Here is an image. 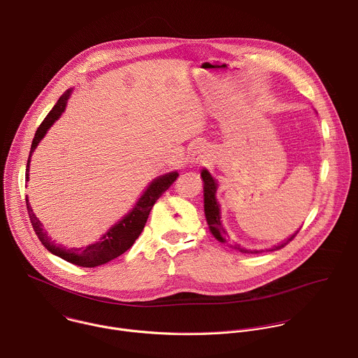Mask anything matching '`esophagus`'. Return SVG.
<instances>
[{
	"mask_svg": "<svg viewBox=\"0 0 358 358\" xmlns=\"http://www.w3.org/2000/svg\"><path fill=\"white\" fill-rule=\"evenodd\" d=\"M194 163H196V164H205V163H208V156H206L205 152H202V149H199V150L195 152V155H194Z\"/></svg>",
	"mask_w": 358,
	"mask_h": 358,
	"instance_id": "1",
	"label": "esophagus"
}]
</instances>
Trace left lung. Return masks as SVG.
Instances as JSON below:
<instances>
[{
    "instance_id": "8db88e82",
    "label": "left lung",
    "mask_w": 358,
    "mask_h": 358,
    "mask_svg": "<svg viewBox=\"0 0 358 358\" xmlns=\"http://www.w3.org/2000/svg\"><path fill=\"white\" fill-rule=\"evenodd\" d=\"M202 176V180H203V196H205V216H206V222L209 224V229L212 231V234L220 241V243H224L227 244L230 248L236 250V251H240L243 254H261L262 251H250V250H245V248H241L238 244H233V243H229L227 241V236H226V231L223 229V224L220 222V209H219V203L216 201V189H217V184L216 181L213 180V177L208 173V170H203L201 173ZM299 233V231H297ZM293 234L290 238H287L286 241H283L282 244H278L275 245L273 248H271L269 251H276V250H280V248H285L296 236Z\"/></svg>"
}]
</instances>
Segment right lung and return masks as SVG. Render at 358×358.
<instances>
[{
	"label": "right lung",
	"mask_w": 358,
	"mask_h": 358,
	"mask_svg": "<svg viewBox=\"0 0 358 358\" xmlns=\"http://www.w3.org/2000/svg\"><path fill=\"white\" fill-rule=\"evenodd\" d=\"M71 94V90H66L55 103V106L50 110V113L45 115V118L41 121V124L38 125L34 138L31 141V146H30V153H29V159H27V164H26V180H29V163H30V156L33 153V150L36 149L37 143L43 139V136L45 135L47 129L54 124L55 120L59 118V115L64 113L65 106H66V100ZM178 173H169L157 180H155L149 188L145 191V194L141 196V199L138 201L136 206L134 208L132 212H129L121 222H118L115 226H113L101 238L99 243H94L92 245H87L85 248H66L58 244H54L51 241V238L47 236V233L43 230L41 223L38 222V219L36 217V215L33 213L30 203L26 198V209L29 213V219L30 223L34 229L36 236L38 237V240L41 241V244L54 255L65 259L69 264L78 265V266H83V268H94L99 265H103L120 255H122L127 250H129L135 240L141 236L149 213L153 208V205L156 203V201L171 187V184L177 180Z\"/></svg>",
	"instance_id": "1"
}]
</instances>
